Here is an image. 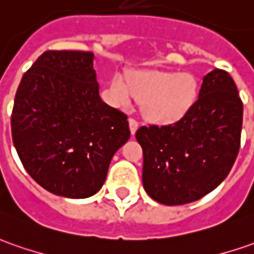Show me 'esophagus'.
Segmentation results:
<instances>
[{
  "label": "esophagus",
  "instance_id": "34e87169",
  "mask_svg": "<svg viewBox=\"0 0 254 254\" xmlns=\"http://www.w3.org/2000/svg\"><path fill=\"white\" fill-rule=\"evenodd\" d=\"M137 127H139V122L136 120H133V118H130V120H129V129H130V133H136Z\"/></svg>",
  "mask_w": 254,
  "mask_h": 254
}]
</instances>
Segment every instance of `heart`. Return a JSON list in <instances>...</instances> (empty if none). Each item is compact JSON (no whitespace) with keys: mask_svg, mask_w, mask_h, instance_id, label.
I'll return each instance as SVG.
<instances>
[{"mask_svg":"<svg viewBox=\"0 0 254 254\" xmlns=\"http://www.w3.org/2000/svg\"><path fill=\"white\" fill-rule=\"evenodd\" d=\"M127 80L121 75L113 77L110 91L114 101L127 107L134 97L141 103L144 115L157 124L184 120L197 98V82L190 73L140 69L127 72Z\"/></svg>","mask_w":254,"mask_h":254,"instance_id":"b5f03b06","label":"heart"}]
</instances>
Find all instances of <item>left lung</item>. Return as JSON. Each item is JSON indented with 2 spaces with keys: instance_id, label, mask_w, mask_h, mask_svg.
Wrapping results in <instances>:
<instances>
[{
  "instance_id": "left-lung-1",
  "label": "left lung",
  "mask_w": 254,
  "mask_h": 254,
  "mask_svg": "<svg viewBox=\"0 0 254 254\" xmlns=\"http://www.w3.org/2000/svg\"><path fill=\"white\" fill-rule=\"evenodd\" d=\"M243 104L234 79L222 69L203 77L199 98L184 120L141 127L143 186L165 206L201 199L227 178L242 132Z\"/></svg>"
}]
</instances>
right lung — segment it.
<instances>
[{
  "instance_id": "1",
  "label": "right lung",
  "mask_w": 254,
  "mask_h": 254,
  "mask_svg": "<svg viewBox=\"0 0 254 254\" xmlns=\"http://www.w3.org/2000/svg\"><path fill=\"white\" fill-rule=\"evenodd\" d=\"M93 62L86 51L43 53L22 77L12 110V140L27 174L68 199L101 189L130 136L127 115L100 97Z\"/></svg>"
}]
</instances>
